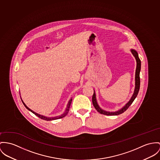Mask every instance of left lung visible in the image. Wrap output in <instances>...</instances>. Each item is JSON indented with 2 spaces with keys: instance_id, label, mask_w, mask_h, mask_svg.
I'll use <instances>...</instances> for the list:
<instances>
[{
  "instance_id": "left-lung-1",
  "label": "left lung",
  "mask_w": 160,
  "mask_h": 160,
  "mask_svg": "<svg viewBox=\"0 0 160 160\" xmlns=\"http://www.w3.org/2000/svg\"><path fill=\"white\" fill-rule=\"evenodd\" d=\"M131 52L133 54V55L135 57L136 60V69L135 72V91H134V93L132 97V98H130V100L128 101V102L127 103H126V105L123 107V108H122L121 110L115 111V112H109V111H106L102 110L99 106H98V103L97 102V100H96V93L95 91L94 90V94L92 96V104L94 107V108H96V110L98 111V112H100V114H104V115H107V116H112V115H119L121 114L122 113H123L124 111L127 110L128 107L131 105V104L133 103V102L134 101V100L135 99L139 90V88H140V77H139V74H140V71H141V60L138 57V54L137 53V52L135 50L131 49Z\"/></svg>"
}]
</instances>
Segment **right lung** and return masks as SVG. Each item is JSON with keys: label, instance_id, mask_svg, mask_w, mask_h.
<instances>
[{"label": "right lung", "instance_id": "right-lung-1", "mask_svg": "<svg viewBox=\"0 0 160 160\" xmlns=\"http://www.w3.org/2000/svg\"><path fill=\"white\" fill-rule=\"evenodd\" d=\"M72 98H71V99L69 100V102H68V105H67V107H66V111H65V112H64L63 114H62V115H60V116H59L52 117V118L46 117V116H42V115H41V114H38V113H37V112H34L33 111H32V110H30V109L28 107H27V105L25 104L24 103V102L22 101V102L23 104L24 105V106L25 107V108H26L27 110H28L32 112H33V114H35L36 116H37L38 117H39V118H41V119H43V120H45V121H52V120H56V119H61V118H64V116H66L67 115V114L68 113L70 107H71V102H72Z\"/></svg>", "mask_w": 160, "mask_h": 160}]
</instances>
